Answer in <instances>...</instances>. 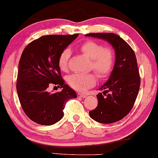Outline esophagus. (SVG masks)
Segmentation results:
<instances>
[{
    "mask_svg": "<svg viewBox=\"0 0 158 158\" xmlns=\"http://www.w3.org/2000/svg\"><path fill=\"white\" fill-rule=\"evenodd\" d=\"M77 95H78L79 97H83V98H84V97H87V95H86V94H81V93H77Z\"/></svg>",
    "mask_w": 158,
    "mask_h": 158,
    "instance_id": "esophagus-1",
    "label": "esophagus"
}]
</instances>
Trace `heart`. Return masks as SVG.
<instances>
[{
	"label": "heart",
	"mask_w": 158,
	"mask_h": 158,
	"mask_svg": "<svg viewBox=\"0 0 158 158\" xmlns=\"http://www.w3.org/2000/svg\"><path fill=\"white\" fill-rule=\"evenodd\" d=\"M80 51L90 60V68L94 71L99 79L108 78L115 68L116 57L112 47L104 46L103 44L94 40L85 42L80 46ZM71 55L70 48H66L61 52L58 58V67L61 71H67ZM67 82L71 88L78 91H84L94 87L97 83V77L94 74H72L68 76Z\"/></svg>",
	"instance_id": "obj_1"
}]
</instances>
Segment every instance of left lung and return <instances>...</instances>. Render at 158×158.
I'll return each mask as SVG.
<instances>
[{
    "label": "left lung",
    "mask_w": 158,
    "mask_h": 158,
    "mask_svg": "<svg viewBox=\"0 0 158 158\" xmlns=\"http://www.w3.org/2000/svg\"><path fill=\"white\" fill-rule=\"evenodd\" d=\"M86 35L107 40L115 48V68L108 81L100 88L104 90L103 94L97 95L98 105L89 112V115L98 123H115L129 113L139 94L141 77L135 54L131 46L115 33L96 32Z\"/></svg>",
    "instance_id": "obj_1"
}]
</instances>
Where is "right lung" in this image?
Returning a JSON list of instances; mask_svg holds the SVG:
<instances>
[{"instance_id": "obj_1", "label": "right lung", "mask_w": 158, "mask_h": 158, "mask_svg": "<svg viewBox=\"0 0 158 158\" xmlns=\"http://www.w3.org/2000/svg\"><path fill=\"white\" fill-rule=\"evenodd\" d=\"M78 34L47 35L33 40L26 46L19 61L17 90L25 114L32 121L50 126L61 119L63 110L70 99L77 94L61 77L58 58L61 52ZM61 88L52 94L49 85Z\"/></svg>"}]
</instances>
